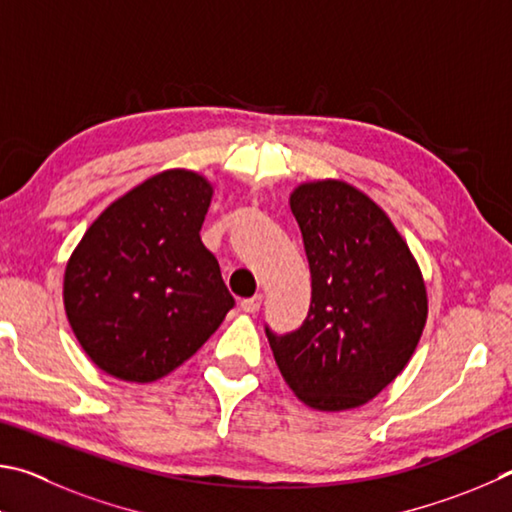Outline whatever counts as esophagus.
Wrapping results in <instances>:
<instances>
[{"label":"esophagus","instance_id":"34e87169","mask_svg":"<svg viewBox=\"0 0 512 512\" xmlns=\"http://www.w3.org/2000/svg\"><path fill=\"white\" fill-rule=\"evenodd\" d=\"M261 303H263L261 294H254V297H251V299H242L240 301V310L247 312V315H254V312L261 310Z\"/></svg>","mask_w":512,"mask_h":512}]
</instances>
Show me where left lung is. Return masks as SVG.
Returning <instances> with one entry per match:
<instances>
[{
  "instance_id": "1",
  "label": "left lung",
  "mask_w": 512,
  "mask_h": 512,
  "mask_svg": "<svg viewBox=\"0 0 512 512\" xmlns=\"http://www.w3.org/2000/svg\"><path fill=\"white\" fill-rule=\"evenodd\" d=\"M312 299L299 330L270 339L276 366L317 411L362 407L409 364L427 321V288L389 215L342 179L290 193Z\"/></svg>"
}]
</instances>
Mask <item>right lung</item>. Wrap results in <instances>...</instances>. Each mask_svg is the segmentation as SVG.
Here are the masks:
<instances>
[{
	"label": "right lung",
	"mask_w": 512,
	"mask_h": 512,
	"mask_svg": "<svg viewBox=\"0 0 512 512\" xmlns=\"http://www.w3.org/2000/svg\"><path fill=\"white\" fill-rule=\"evenodd\" d=\"M211 197L204 175L164 170L107 206L69 256L62 283L69 326L112 378H164L233 308L200 238Z\"/></svg>",
	"instance_id": "add662e5"
}]
</instances>
